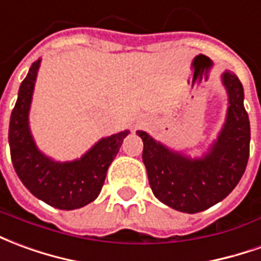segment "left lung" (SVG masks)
I'll return each instance as SVG.
<instances>
[{"label": "left lung", "instance_id": "left-lung-1", "mask_svg": "<svg viewBox=\"0 0 261 261\" xmlns=\"http://www.w3.org/2000/svg\"><path fill=\"white\" fill-rule=\"evenodd\" d=\"M229 95L226 123L202 159H187L138 130L143 140L142 159L153 194L173 210L197 214L226 198L245 173L250 151V122L238 75H222Z\"/></svg>", "mask_w": 261, "mask_h": 261}]
</instances>
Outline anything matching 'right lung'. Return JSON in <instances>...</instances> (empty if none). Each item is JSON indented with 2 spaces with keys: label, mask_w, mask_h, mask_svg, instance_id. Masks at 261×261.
I'll return each mask as SVG.
<instances>
[{
  "label": "right lung",
  "mask_w": 261,
  "mask_h": 261,
  "mask_svg": "<svg viewBox=\"0 0 261 261\" xmlns=\"http://www.w3.org/2000/svg\"><path fill=\"white\" fill-rule=\"evenodd\" d=\"M39 63L35 62L22 81L9 121V150L16 174L23 186L43 202L59 210H77L97 198L107 170L119 151L127 130L99 140L80 160L56 163L43 156L33 142L28 114Z\"/></svg>",
  "instance_id": "add662e5"
}]
</instances>
